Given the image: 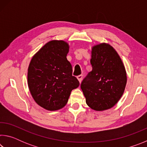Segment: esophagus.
<instances>
[{
  "label": "esophagus",
  "mask_w": 147,
  "mask_h": 147,
  "mask_svg": "<svg viewBox=\"0 0 147 147\" xmlns=\"http://www.w3.org/2000/svg\"><path fill=\"white\" fill-rule=\"evenodd\" d=\"M77 79L78 80L79 82H80V84L81 82H82V75H79V76H77Z\"/></svg>",
  "instance_id": "34e87169"
}]
</instances>
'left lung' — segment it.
Instances as JSON below:
<instances>
[{
    "instance_id": "1",
    "label": "left lung",
    "mask_w": 147,
    "mask_h": 147,
    "mask_svg": "<svg viewBox=\"0 0 147 147\" xmlns=\"http://www.w3.org/2000/svg\"><path fill=\"white\" fill-rule=\"evenodd\" d=\"M92 71L81 84L86 104L96 111L113 107L124 93L127 82L125 67L110 45L96 44L91 48Z\"/></svg>"
}]
</instances>
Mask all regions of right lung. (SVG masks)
Wrapping results in <instances>:
<instances>
[{"label":"right lung","mask_w":147,"mask_h":147,"mask_svg":"<svg viewBox=\"0 0 147 147\" xmlns=\"http://www.w3.org/2000/svg\"><path fill=\"white\" fill-rule=\"evenodd\" d=\"M67 42L51 40L34 54L28 69V86L34 101L49 111L63 108L80 83L67 59Z\"/></svg>","instance_id":"add662e5"}]
</instances>
